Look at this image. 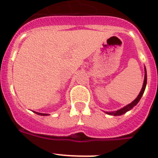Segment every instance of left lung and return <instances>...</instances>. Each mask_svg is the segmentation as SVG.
<instances>
[{"label": "left lung", "mask_w": 158, "mask_h": 158, "mask_svg": "<svg viewBox=\"0 0 158 158\" xmlns=\"http://www.w3.org/2000/svg\"><path fill=\"white\" fill-rule=\"evenodd\" d=\"M146 82H147V76H146V67H145L144 82H143V85H142V89H141V92L139 93V96H137V98L135 99V100H134L133 102H131V104H127V105L125 106V107H123V108H121V109L118 110V111H109V112H107V111L106 113H107V114H108V115H123V114H124V113H126L127 111H130V110L132 109V108H133V107H135V106L138 103H139V100H140V99L142 98V95H143V93H144L145 89H146Z\"/></svg>", "instance_id": "1"}]
</instances>
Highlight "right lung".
I'll return each mask as SVG.
<instances>
[{"label": "right lung", "mask_w": 158, "mask_h": 158, "mask_svg": "<svg viewBox=\"0 0 158 158\" xmlns=\"http://www.w3.org/2000/svg\"><path fill=\"white\" fill-rule=\"evenodd\" d=\"M35 113H36L37 115H48L47 114H43V113H40V112H36V111H34Z\"/></svg>", "instance_id": "1"}]
</instances>
